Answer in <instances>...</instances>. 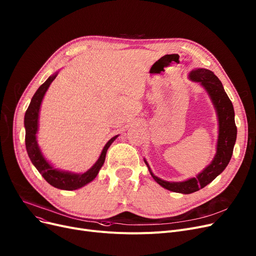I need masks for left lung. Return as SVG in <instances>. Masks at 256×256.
<instances>
[{
	"label": "left lung",
	"mask_w": 256,
	"mask_h": 256,
	"mask_svg": "<svg viewBox=\"0 0 256 256\" xmlns=\"http://www.w3.org/2000/svg\"><path fill=\"white\" fill-rule=\"evenodd\" d=\"M189 78L193 82L199 83L204 88L214 110H216L219 128L216 154H214L210 164L198 173L196 178H188L184 182H167L156 176L147 160H144L150 176L160 186L169 191L182 194H191L202 189L216 178L219 174H221L230 163L236 140L234 106L230 98L227 96L221 80L217 76L214 74L212 72L206 68H196L191 70Z\"/></svg>",
	"instance_id": "1"
}]
</instances>
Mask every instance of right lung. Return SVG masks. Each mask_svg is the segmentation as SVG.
Here are the masks:
<instances>
[{
  "label": "right lung",
  "instance_id": "right-lung-1",
  "mask_svg": "<svg viewBox=\"0 0 256 256\" xmlns=\"http://www.w3.org/2000/svg\"><path fill=\"white\" fill-rule=\"evenodd\" d=\"M59 72H56L46 82L40 86L35 94L33 96L31 102L28 106V109L24 114V128H26V148L28 156L31 160V162L38 170V172L42 174V178L52 186L57 188V189L66 190V191H72L76 190L86 186L87 184L91 182L94 178L98 176V174L104 163V158L106 154V150L111 144L115 141L118 137L114 136L109 141L106 142L102 152L96 162L90 169L82 173H74L70 171H64L58 168L54 167L48 160L44 156L40 147L37 143V132H38V121H39V112H40V106H42V100L46 96V92L48 91L50 85L54 80L56 78Z\"/></svg>",
  "mask_w": 256,
  "mask_h": 256
}]
</instances>
